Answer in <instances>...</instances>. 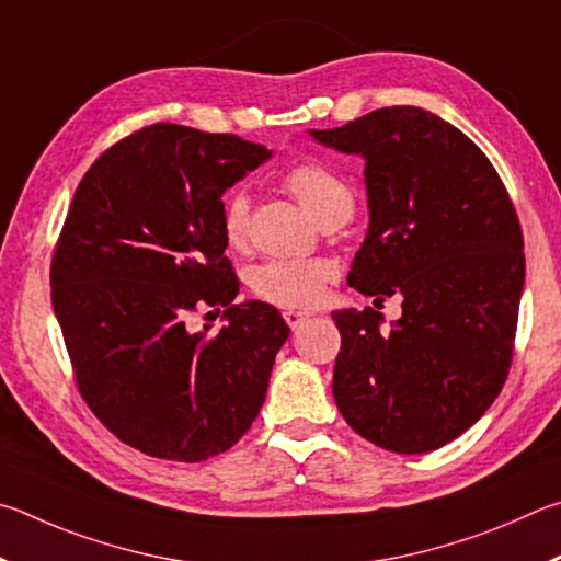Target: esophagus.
Returning a JSON list of instances; mask_svg holds the SVG:
<instances>
[{"mask_svg": "<svg viewBox=\"0 0 561 561\" xmlns=\"http://www.w3.org/2000/svg\"><path fill=\"white\" fill-rule=\"evenodd\" d=\"M283 318H286V322H288V328L290 330H298L302 322H308V318H310V312H300V310H286L283 312Z\"/></svg>", "mask_w": 561, "mask_h": 561, "instance_id": "1", "label": "esophagus"}]
</instances>
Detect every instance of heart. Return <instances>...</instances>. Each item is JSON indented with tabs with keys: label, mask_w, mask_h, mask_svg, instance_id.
Listing matches in <instances>:
<instances>
[{
	"label": "heart",
	"mask_w": 561,
	"mask_h": 561,
	"mask_svg": "<svg viewBox=\"0 0 561 561\" xmlns=\"http://www.w3.org/2000/svg\"><path fill=\"white\" fill-rule=\"evenodd\" d=\"M288 190L318 224L328 219H347L355 209L350 184L320 160L293 162L280 176ZM221 236L231 251H243L251 236V199L245 192H231L221 209ZM337 268L330 261H271L253 275V293L271 306L286 310L312 308L325 296Z\"/></svg>",
	"instance_id": "1"
}]
</instances>
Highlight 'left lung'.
I'll list each match as a JSON object with an SVG mask.
<instances>
[{"instance_id":"left-lung-1","label":"left lung","mask_w":561,"mask_h":561,"mask_svg":"<svg viewBox=\"0 0 561 561\" xmlns=\"http://www.w3.org/2000/svg\"><path fill=\"white\" fill-rule=\"evenodd\" d=\"M312 137L367 160L369 231L347 283L404 298L389 332L375 308L332 312V394L362 438L428 454L473 426L507 379L525 286L513 199L485 152L424 107H379Z\"/></svg>"}]
</instances>
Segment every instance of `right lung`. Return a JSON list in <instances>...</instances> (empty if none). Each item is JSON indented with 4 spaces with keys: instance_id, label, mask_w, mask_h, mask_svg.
I'll list each match as a JSON object with an SVG mask.
<instances>
[{
    "instance_id": "1",
    "label": "right lung",
    "mask_w": 561,
    "mask_h": 561,
    "mask_svg": "<svg viewBox=\"0 0 561 561\" xmlns=\"http://www.w3.org/2000/svg\"><path fill=\"white\" fill-rule=\"evenodd\" d=\"M268 157L239 135L154 123L107 147L68 206L51 302L76 387L145 456H219L263 407L290 328L268 302L233 306L221 194ZM204 307L227 308L216 336L185 330Z\"/></svg>"
}]
</instances>
